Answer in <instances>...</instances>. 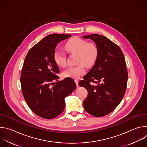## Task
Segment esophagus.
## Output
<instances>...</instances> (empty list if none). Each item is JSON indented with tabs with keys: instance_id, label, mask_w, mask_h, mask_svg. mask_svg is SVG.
Instances as JSON below:
<instances>
[{
	"instance_id": "obj_1",
	"label": "esophagus",
	"mask_w": 147,
	"mask_h": 147,
	"mask_svg": "<svg viewBox=\"0 0 147 147\" xmlns=\"http://www.w3.org/2000/svg\"><path fill=\"white\" fill-rule=\"evenodd\" d=\"M75 82H76V83L77 84H78V80H75Z\"/></svg>"
}]
</instances>
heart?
Segmentation results:
<instances>
[{
    "instance_id": "heart-1",
    "label": "heart",
    "mask_w": 147,
    "mask_h": 147,
    "mask_svg": "<svg viewBox=\"0 0 147 147\" xmlns=\"http://www.w3.org/2000/svg\"><path fill=\"white\" fill-rule=\"evenodd\" d=\"M80 56L82 57V61L86 63L88 62H94L95 61V57L93 53L88 50L87 48H86L83 51L81 52Z\"/></svg>"
}]
</instances>
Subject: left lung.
Instances as JSON below:
<instances>
[{"mask_svg": "<svg viewBox=\"0 0 147 147\" xmlns=\"http://www.w3.org/2000/svg\"><path fill=\"white\" fill-rule=\"evenodd\" d=\"M67 36L50 34L35 45L25 58L21 74L22 91L28 106L36 115L46 119H53L63 112L65 98L76 88L71 78L57 80L49 87L52 84L50 82L57 79L56 74L60 73L55 59L56 47L68 38Z\"/></svg>", "mask_w": 147, "mask_h": 147, "instance_id": "1", "label": "left lung"}]
</instances>
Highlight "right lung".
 <instances>
[{
    "label": "right lung",
    "mask_w": 147,
    "mask_h": 147,
    "mask_svg": "<svg viewBox=\"0 0 147 147\" xmlns=\"http://www.w3.org/2000/svg\"><path fill=\"white\" fill-rule=\"evenodd\" d=\"M82 38L93 40L97 49L95 65L78 84L88 91L83 106L92 116H104L119 105L126 90L128 73L124 55L117 45L103 35L95 34ZM90 82L94 85L91 86Z\"/></svg>",
    "instance_id": "right-lung-1"
}]
</instances>
